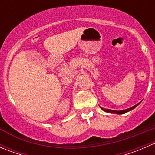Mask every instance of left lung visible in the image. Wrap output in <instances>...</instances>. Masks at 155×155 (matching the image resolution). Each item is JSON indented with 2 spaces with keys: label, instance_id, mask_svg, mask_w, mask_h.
Here are the masks:
<instances>
[{
  "label": "left lung",
  "instance_id": "1",
  "mask_svg": "<svg viewBox=\"0 0 155 155\" xmlns=\"http://www.w3.org/2000/svg\"><path fill=\"white\" fill-rule=\"evenodd\" d=\"M141 102H140L139 104H137V105L134 106V107L129 108V109H123V110H120V111H117V110H111V109H104V108H102L101 107H100L101 108V109H102L103 111H104V112H109V113H114V114H118V115H121V114H124V113H126V112H130V111L133 110V109H134V108H136L137 107V106L139 105V104H140Z\"/></svg>",
  "mask_w": 155,
  "mask_h": 155
}]
</instances>
